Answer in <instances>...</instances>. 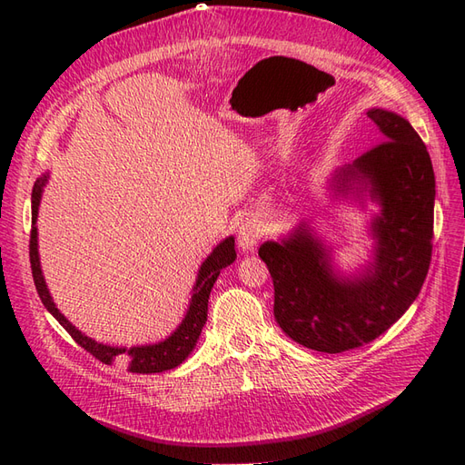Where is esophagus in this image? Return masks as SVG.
Masks as SVG:
<instances>
[{
  "label": "esophagus",
  "mask_w": 465,
  "mask_h": 465,
  "mask_svg": "<svg viewBox=\"0 0 465 465\" xmlns=\"http://www.w3.org/2000/svg\"><path fill=\"white\" fill-rule=\"evenodd\" d=\"M263 234L262 224L256 219H246L241 224H238L236 231V244L242 252H252L256 248L258 241Z\"/></svg>",
  "instance_id": "esophagus-1"
}]
</instances>
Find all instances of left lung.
<instances>
[{
	"label": "left lung",
	"instance_id": "8db88e82",
	"mask_svg": "<svg viewBox=\"0 0 465 465\" xmlns=\"http://www.w3.org/2000/svg\"><path fill=\"white\" fill-rule=\"evenodd\" d=\"M369 118L384 142L340 171V186L357 180L382 207L372 223L376 258L367 272L343 279L328 252L299 227L258 254L273 279V316L292 341L320 353H343L374 341L398 322L425 283L432 256L434 171L423 139L393 112Z\"/></svg>",
	"mask_w": 465,
	"mask_h": 465
}]
</instances>
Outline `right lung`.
Wrapping results in <instances>:
<instances>
[{
    "instance_id": "right-lung-1",
    "label": "right lung",
    "mask_w": 465,
    "mask_h": 465,
    "mask_svg": "<svg viewBox=\"0 0 465 465\" xmlns=\"http://www.w3.org/2000/svg\"><path fill=\"white\" fill-rule=\"evenodd\" d=\"M48 176H42L35 182L33 188V229H31V242H29V256H31V270H33V279L35 285L38 291V297L42 301V304L46 306V311L58 320L62 326L65 328V331L74 337L75 343L81 345L83 349L91 353L94 359H98L104 364H112V362H122L128 372H135V374H153V372H164L171 371L178 364L184 361L192 349L195 347L200 340L202 328L205 326L207 322V301L211 289H213L215 281L221 273V270L231 265L236 258L234 252V238L229 236L211 252V256L202 263L198 279H195L193 285V292H192V301L188 306V312L182 320L180 326L176 328V331L168 337V340L154 343V345H142V347H110V345H103L96 343L91 337H87L85 333H81L75 326H72L65 320V316L55 308L50 292L46 289L45 277H42V270H40V260H38V242H36V215H38V203H40V195H42V186L46 184Z\"/></svg>"
}]
</instances>
